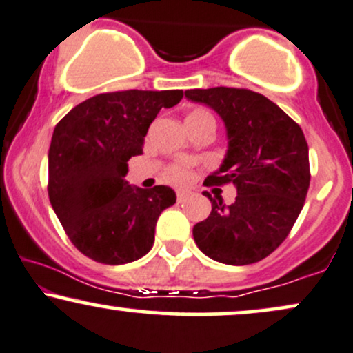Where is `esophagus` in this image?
I'll list each match as a JSON object with an SVG mask.
<instances>
[{
	"label": "esophagus",
	"instance_id": "1",
	"mask_svg": "<svg viewBox=\"0 0 353 353\" xmlns=\"http://www.w3.org/2000/svg\"><path fill=\"white\" fill-rule=\"evenodd\" d=\"M188 192H184V190H179V192H177V202H184L185 199H188Z\"/></svg>",
	"mask_w": 353,
	"mask_h": 353
}]
</instances>
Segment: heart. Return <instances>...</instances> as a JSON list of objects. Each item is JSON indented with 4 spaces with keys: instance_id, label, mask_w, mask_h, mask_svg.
Returning a JSON list of instances; mask_svg holds the SVG:
<instances>
[{
    "instance_id": "obj_1",
    "label": "heart",
    "mask_w": 353,
    "mask_h": 353,
    "mask_svg": "<svg viewBox=\"0 0 353 353\" xmlns=\"http://www.w3.org/2000/svg\"><path fill=\"white\" fill-rule=\"evenodd\" d=\"M189 117L214 118L209 112H205V110H195V112L189 114ZM165 177H168V181L176 182V184H184V182L189 181V169L185 168V165H182V164H174L168 169V171H165Z\"/></svg>"
}]
</instances>
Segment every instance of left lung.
Masks as SVG:
<instances>
[{"label":"left lung","mask_w":353,"mask_h":353,"mask_svg":"<svg viewBox=\"0 0 353 353\" xmlns=\"http://www.w3.org/2000/svg\"><path fill=\"white\" fill-rule=\"evenodd\" d=\"M185 97L214 108L227 126V156L203 184L236 188L230 205L205 192L212 212L194 225L195 243L225 265L261 261L286 240L304 207L311 169L303 130L278 105L248 88H194Z\"/></svg>","instance_id":"obj_1"}]
</instances>
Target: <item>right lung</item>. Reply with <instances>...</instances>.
<instances>
[{"label": "right lung", "mask_w": 353, "mask_h": 353, "mask_svg": "<svg viewBox=\"0 0 353 353\" xmlns=\"http://www.w3.org/2000/svg\"><path fill=\"white\" fill-rule=\"evenodd\" d=\"M182 97V90L100 93L55 125L49 201L75 248L93 261L125 265L152 248L156 222L176 194L165 185L134 189L123 177L159 110Z\"/></svg>", "instance_id": "1"}]
</instances>
